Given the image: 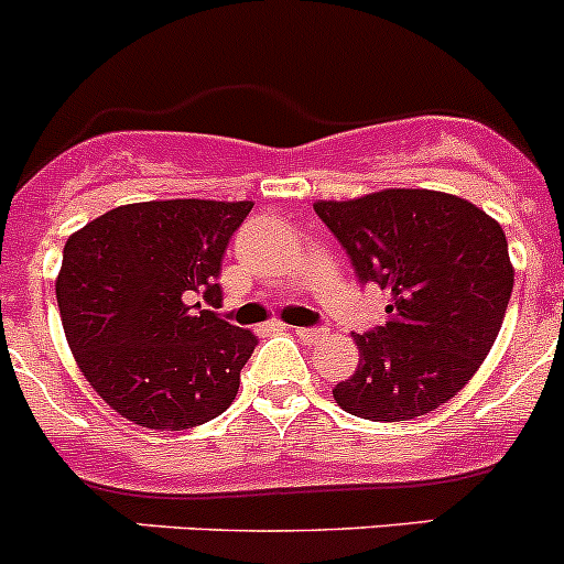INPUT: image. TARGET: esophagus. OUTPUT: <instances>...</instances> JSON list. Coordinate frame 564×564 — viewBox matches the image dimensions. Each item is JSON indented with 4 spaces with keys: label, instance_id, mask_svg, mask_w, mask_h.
I'll return each mask as SVG.
<instances>
[{
    "label": "esophagus",
    "instance_id": "34e87169",
    "mask_svg": "<svg viewBox=\"0 0 564 564\" xmlns=\"http://www.w3.org/2000/svg\"><path fill=\"white\" fill-rule=\"evenodd\" d=\"M294 336L305 344H314L325 336V330H322V327H294Z\"/></svg>",
    "mask_w": 564,
    "mask_h": 564
}]
</instances>
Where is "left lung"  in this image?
<instances>
[{
  "label": "left lung",
  "instance_id": "1",
  "mask_svg": "<svg viewBox=\"0 0 564 564\" xmlns=\"http://www.w3.org/2000/svg\"><path fill=\"white\" fill-rule=\"evenodd\" d=\"M319 220L360 283L388 292L386 325L355 333L358 369L333 388L347 413L408 421L449 402L482 366L505 322L516 270L494 217L435 189L319 200Z\"/></svg>",
  "mask_w": 564,
  "mask_h": 564
}]
</instances>
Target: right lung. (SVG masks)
Instances as JSON below:
<instances>
[{
	"instance_id": "add662e5",
	"label": "right lung",
	"mask_w": 564,
	"mask_h": 564,
	"mask_svg": "<svg viewBox=\"0 0 564 564\" xmlns=\"http://www.w3.org/2000/svg\"><path fill=\"white\" fill-rule=\"evenodd\" d=\"M253 204L149 200L70 234L57 275L63 330L98 397L149 430H189L234 402L259 338L228 325L223 256Z\"/></svg>"
}]
</instances>
